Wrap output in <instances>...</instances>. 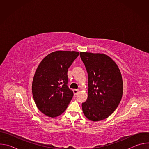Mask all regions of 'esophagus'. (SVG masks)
Returning <instances> with one entry per match:
<instances>
[{"instance_id": "esophagus-1", "label": "esophagus", "mask_w": 149, "mask_h": 149, "mask_svg": "<svg viewBox=\"0 0 149 149\" xmlns=\"http://www.w3.org/2000/svg\"><path fill=\"white\" fill-rule=\"evenodd\" d=\"M73 92H74V95H77V94H78V93L79 92V90H76V89H74V90H73Z\"/></svg>"}]
</instances>
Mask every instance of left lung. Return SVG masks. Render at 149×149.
I'll use <instances>...</instances> for the list:
<instances>
[{"mask_svg": "<svg viewBox=\"0 0 149 149\" xmlns=\"http://www.w3.org/2000/svg\"><path fill=\"white\" fill-rule=\"evenodd\" d=\"M88 73V94L82 103L88 120L98 121L108 118L117 108L123 95V82L116 63L104 54L81 52Z\"/></svg>", "mask_w": 149, "mask_h": 149, "instance_id": "1", "label": "left lung"}]
</instances>
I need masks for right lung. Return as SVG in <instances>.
I'll list each match as a JSON object with an SVG mask.
<instances>
[{
  "label": "right lung",
  "mask_w": 149,
  "mask_h": 149,
  "mask_svg": "<svg viewBox=\"0 0 149 149\" xmlns=\"http://www.w3.org/2000/svg\"><path fill=\"white\" fill-rule=\"evenodd\" d=\"M79 55L74 51H56L40 62L32 91L36 107L45 115L56 117L67 109L74 95L67 86L68 69Z\"/></svg>",
  "instance_id": "1"
}]
</instances>
